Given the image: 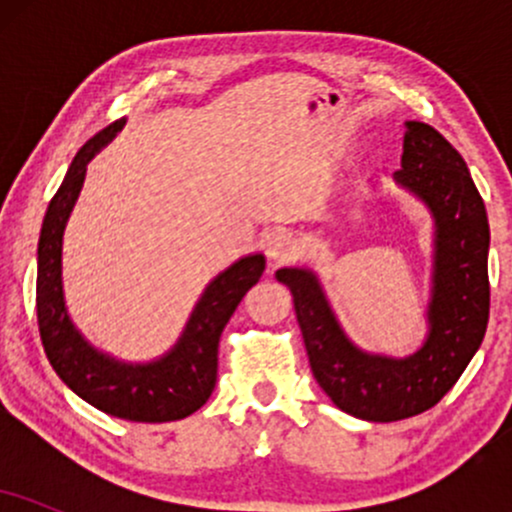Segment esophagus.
<instances>
[{"label": "esophagus", "mask_w": 512, "mask_h": 512, "mask_svg": "<svg viewBox=\"0 0 512 512\" xmlns=\"http://www.w3.org/2000/svg\"><path fill=\"white\" fill-rule=\"evenodd\" d=\"M296 252H298V240L291 231H284V228H279V231L269 233V236H267V255L272 257L274 262L291 260Z\"/></svg>", "instance_id": "1"}]
</instances>
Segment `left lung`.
<instances>
[{"instance_id":"obj_1","label":"left lung","mask_w":512,"mask_h":512,"mask_svg":"<svg viewBox=\"0 0 512 512\" xmlns=\"http://www.w3.org/2000/svg\"><path fill=\"white\" fill-rule=\"evenodd\" d=\"M395 180L424 199L436 219L428 337L414 356L387 358L346 339L320 281L308 269H279L293 293L310 368L327 397L366 421H399L436 407L460 380L489 325V219L467 163L438 129L404 122Z\"/></svg>"}]
</instances>
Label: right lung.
<instances>
[{"mask_svg": "<svg viewBox=\"0 0 512 512\" xmlns=\"http://www.w3.org/2000/svg\"><path fill=\"white\" fill-rule=\"evenodd\" d=\"M125 120L93 134L69 166L52 197L38 243V327L50 366L81 399L105 414L144 424H163L195 414L207 404L219 375V339L238 303L264 272V257L250 255L216 276L197 303L187 330L161 361L127 366L93 349L76 332L62 296V233L84 185L86 163L101 151Z\"/></svg>", "mask_w": 512, "mask_h": 512, "instance_id": "obj_1", "label": "right lung"}]
</instances>
